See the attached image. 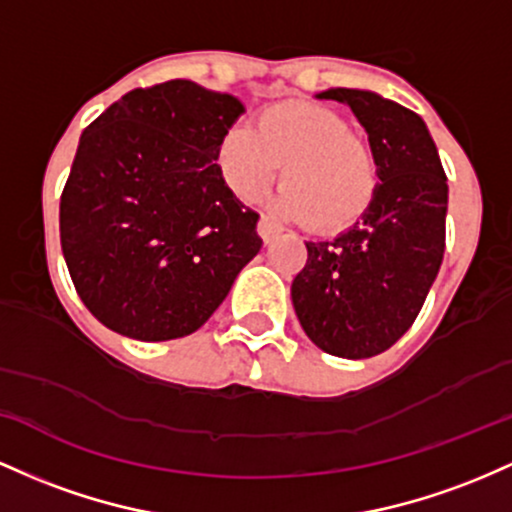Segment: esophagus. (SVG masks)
Returning a JSON list of instances; mask_svg holds the SVG:
<instances>
[{"label": "esophagus", "instance_id": "obj_1", "mask_svg": "<svg viewBox=\"0 0 512 512\" xmlns=\"http://www.w3.org/2000/svg\"><path fill=\"white\" fill-rule=\"evenodd\" d=\"M280 232H283V227H280L271 215H261V220H258V234H261V239L266 241V244L278 237Z\"/></svg>", "mask_w": 512, "mask_h": 512}]
</instances>
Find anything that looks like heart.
Masks as SVG:
<instances>
[{
  "label": "heart",
  "mask_w": 512,
  "mask_h": 512,
  "mask_svg": "<svg viewBox=\"0 0 512 512\" xmlns=\"http://www.w3.org/2000/svg\"><path fill=\"white\" fill-rule=\"evenodd\" d=\"M222 174L241 198H256L280 171L275 208L321 234L343 232L365 215L380 186L375 149L348 120L314 103H278L251 128L229 130Z\"/></svg>",
  "instance_id": "1"
}]
</instances>
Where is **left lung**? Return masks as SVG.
I'll list each match as a JSON object with an SVG mask.
<instances>
[{
  "mask_svg": "<svg viewBox=\"0 0 512 512\" xmlns=\"http://www.w3.org/2000/svg\"><path fill=\"white\" fill-rule=\"evenodd\" d=\"M367 130L380 166L372 205L331 241H307L292 280L304 333L338 358H372L416 321L445 251L447 176L418 113L372 91L329 89Z\"/></svg>",
  "mask_w": 512,
  "mask_h": 512,
  "instance_id": "obj_1",
  "label": "left lung"
}]
</instances>
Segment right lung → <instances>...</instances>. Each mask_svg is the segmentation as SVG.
<instances>
[{
    "label": "right lung",
    "mask_w": 512,
    "mask_h": 512,
    "mask_svg": "<svg viewBox=\"0 0 512 512\" xmlns=\"http://www.w3.org/2000/svg\"><path fill=\"white\" fill-rule=\"evenodd\" d=\"M244 113L188 79L132 89L82 132L60 244L91 314L137 341L198 331L261 249L258 212L217 164Z\"/></svg>",
    "instance_id": "1"
}]
</instances>
